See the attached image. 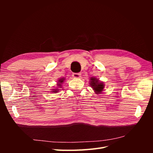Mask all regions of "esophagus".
Listing matches in <instances>:
<instances>
[{
  "label": "esophagus",
  "mask_w": 153,
  "mask_h": 153,
  "mask_svg": "<svg viewBox=\"0 0 153 153\" xmlns=\"http://www.w3.org/2000/svg\"><path fill=\"white\" fill-rule=\"evenodd\" d=\"M81 73H74L72 74V76L74 77H75V78H79V77H81Z\"/></svg>",
  "instance_id": "1"
}]
</instances>
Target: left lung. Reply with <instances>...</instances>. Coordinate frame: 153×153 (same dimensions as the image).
Instances as JSON below:
<instances>
[{"instance_id": "obj_1", "label": "left lung", "mask_w": 153, "mask_h": 153, "mask_svg": "<svg viewBox=\"0 0 153 153\" xmlns=\"http://www.w3.org/2000/svg\"><path fill=\"white\" fill-rule=\"evenodd\" d=\"M90 85L91 86L93 89L95 91L96 94H100L103 91L104 87H105V84L103 82H100V81L95 78V77H91L90 79Z\"/></svg>"}]
</instances>
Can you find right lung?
Here are the masks:
<instances>
[{"label": "right lung", "mask_w": 153, "mask_h": 153, "mask_svg": "<svg viewBox=\"0 0 153 153\" xmlns=\"http://www.w3.org/2000/svg\"><path fill=\"white\" fill-rule=\"evenodd\" d=\"M65 80V78L64 77H63V78H60V79H58V86H59V87H62V83L64 82V81ZM53 91H52V92H54V93H57L58 92V91H59V90H58V89H53Z\"/></svg>", "instance_id": "right-lung-1"}]
</instances>
